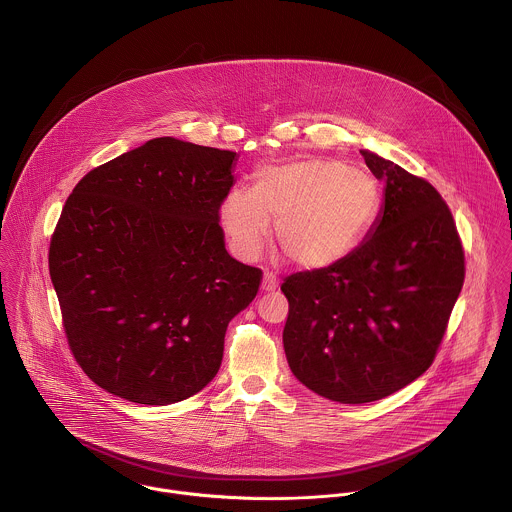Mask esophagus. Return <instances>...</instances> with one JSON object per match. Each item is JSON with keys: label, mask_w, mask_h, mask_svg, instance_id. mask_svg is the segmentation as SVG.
Wrapping results in <instances>:
<instances>
[{"label": "esophagus", "mask_w": 512, "mask_h": 512, "mask_svg": "<svg viewBox=\"0 0 512 512\" xmlns=\"http://www.w3.org/2000/svg\"><path fill=\"white\" fill-rule=\"evenodd\" d=\"M278 286H280L278 276H276L274 272H266V274H264V280H262V290H264V292H276Z\"/></svg>", "instance_id": "1"}]
</instances>
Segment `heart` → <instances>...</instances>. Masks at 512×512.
Here are the masks:
<instances>
[{"label": "heart", "instance_id": "1", "mask_svg": "<svg viewBox=\"0 0 512 512\" xmlns=\"http://www.w3.org/2000/svg\"><path fill=\"white\" fill-rule=\"evenodd\" d=\"M380 209V187L337 159L309 157L254 173L250 191L232 189L220 203L230 250L256 260L274 236L295 266L315 270L345 258Z\"/></svg>", "mask_w": 512, "mask_h": 512}]
</instances>
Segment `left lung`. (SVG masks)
<instances>
[{
	"instance_id": "1",
	"label": "left lung",
	"mask_w": 512,
	"mask_h": 512,
	"mask_svg": "<svg viewBox=\"0 0 512 512\" xmlns=\"http://www.w3.org/2000/svg\"><path fill=\"white\" fill-rule=\"evenodd\" d=\"M384 209L339 262L284 280V349L295 378L323 398L365 404L394 394L438 355L465 280L463 244L426 179L361 151Z\"/></svg>"
}]
</instances>
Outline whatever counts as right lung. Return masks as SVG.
Here are the masks:
<instances>
[{
  "mask_svg": "<svg viewBox=\"0 0 512 512\" xmlns=\"http://www.w3.org/2000/svg\"><path fill=\"white\" fill-rule=\"evenodd\" d=\"M236 153L155 138L88 171L49 246L76 363L106 392L167 406L219 372L228 321L262 270L224 248Z\"/></svg>",
  "mask_w": 512,
  "mask_h": 512,
  "instance_id": "obj_1",
  "label": "right lung"
}]
</instances>
